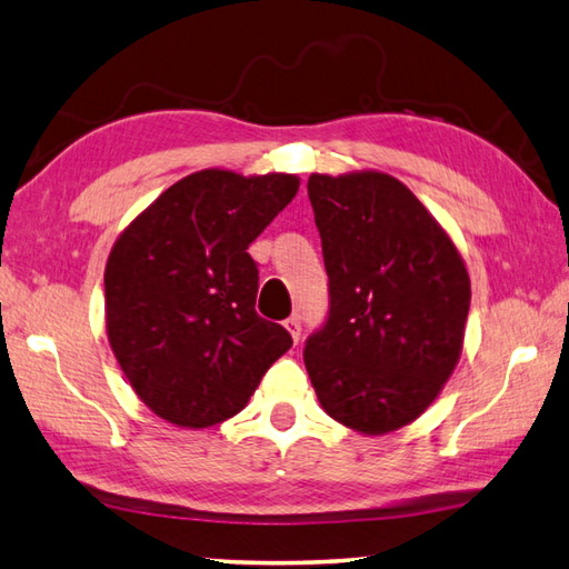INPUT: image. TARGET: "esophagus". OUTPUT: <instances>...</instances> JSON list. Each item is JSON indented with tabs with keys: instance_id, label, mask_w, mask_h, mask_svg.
<instances>
[{
	"instance_id": "1",
	"label": "esophagus",
	"mask_w": 569,
	"mask_h": 569,
	"mask_svg": "<svg viewBox=\"0 0 569 569\" xmlns=\"http://www.w3.org/2000/svg\"><path fill=\"white\" fill-rule=\"evenodd\" d=\"M284 327H287V331L289 335H292V339H295V345L299 341V337H302V321H299V317L295 315V317H289L287 321H284Z\"/></svg>"
}]
</instances>
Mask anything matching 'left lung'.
<instances>
[{
  "label": "left lung",
  "instance_id": "8db88e82",
  "mask_svg": "<svg viewBox=\"0 0 569 569\" xmlns=\"http://www.w3.org/2000/svg\"><path fill=\"white\" fill-rule=\"evenodd\" d=\"M329 315L305 345L335 421L379 436L411 423L451 377L470 307L456 244L399 180L367 170L307 183Z\"/></svg>",
  "mask_w": 569,
  "mask_h": 569
}]
</instances>
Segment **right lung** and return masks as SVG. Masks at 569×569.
Instances as JSON below:
<instances>
[{
	"instance_id": "obj_1",
	"label": "right lung",
	"mask_w": 569,
	"mask_h": 569,
	"mask_svg": "<svg viewBox=\"0 0 569 569\" xmlns=\"http://www.w3.org/2000/svg\"><path fill=\"white\" fill-rule=\"evenodd\" d=\"M299 178L200 170L170 186L106 262V329L133 391L156 416L208 428L240 413L292 347L254 312L248 248L292 202Z\"/></svg>"
}]
</instances>
